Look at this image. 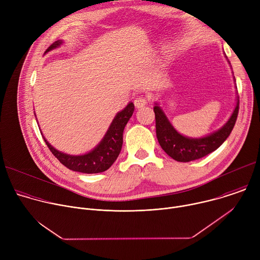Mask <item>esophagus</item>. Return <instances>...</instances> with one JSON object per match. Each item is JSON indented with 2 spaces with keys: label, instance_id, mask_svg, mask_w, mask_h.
Here are the masks:
<instances>
[{
  "label": "esophagus",
  "instance_id": "1",
  "mask_svg": "<svg viewBox=\"0 0 260 260\" xmlns=\"http://www.w3.org/2000/svg\"><path fill=\"white\" fill-rule=\"evenodd\" d=\"M134 102H135L136 108L139 109V108H143L147 104V99L145 96H143V95H140V96L136 98Z\"/></svg>",
  "mask_w": 260,
  "mask_h": 260
}]
</instances>
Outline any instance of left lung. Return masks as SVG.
Instances as JSON below:
<instances>
[{
  "instance_id": "obj_1",
  "label": "left lung",
  "mask_w": 260,
  "mask_h": 260,
  "mask_svg": "<svg viewBox=\"0 0 260 260\" xmlns=\"http://www.w3.org/2000/svg\"><path fill=\"white\" fill-rule=\"evenodd\" d=\"M239 103V96H237L236 107L223 126L202 138H189L177 132L161 107L158 103H155L153 110L155 113L156 137L159 145L169 156L181 162H188L210 154L219 148L231 135L237 121Z\"/></svg>"
}]
</instances>
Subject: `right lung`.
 Segmentation results:
<instances>
[{
  "mask_svg": "<svg viewBox=\"0 0 260 260\" xmlns=\"http://www.w3.org/2000/svg\"><path fill=\"white\" fill-rule=\"evenodd\" d=\"M62 43V40L55 41L47 48L45 54L59 47ZM134 103H128L123 110H121L120 112L115 115L114 119L111 122L101 142L91 151L85 154L71 155L58 151L53 146H51V144L45 139L43 134L41 135L52 154L68 169L84 174L102 173L107 171L117 159L123 143V131L127 121L134 113Z\"/></svg>",
  "mask_w": 260,
  "mask_h": 260,
  "instance_id": "right-lung-1",
  "label": "right lung"
}]
</instances>
